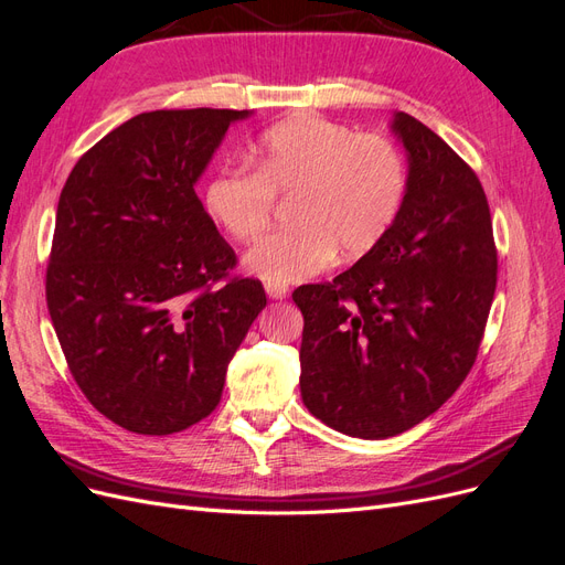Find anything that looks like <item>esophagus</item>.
Here are the masks:
<instances>
[{"mask_svg": "<svg viewBox=\"0 0 565 565\" xmlns=\"http://www.w3.org/2000/svg\"><path fill=\"white\" fill-rule=\"evenodd\" d=\"M264 289H266V295L270 297V299H282V297H287V292H289V287L285 285V282H266L264 285Z\"/></svg>", "mask_w": 565, "mask_h": 565, "instance_id": "obj_1", "label": "esophagus"}]
</instances>
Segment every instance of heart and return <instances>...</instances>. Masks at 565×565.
<instances>
[{
	"label": "heart",
	"mask_w": 565,
	"mask_h": 565,
	"mask_svg": "<svg viewBox=\"0 0 565 565\" xmlns=\"http://www.w3.org/2000/svg\"><path fill=\"white\" fill-rule=\"evenodd\" d=\"M252 169L224 167L204 185V207L235 241H254L273 218L276 195L292 198L289 218L245 254V268L270 282L311 278L334 254L355 259L396 221L407 167L384 136L355 134L318 115L270 127L252 150Z\"/></svg>",
	"instance_id": "heart-1"
}]
</instances>
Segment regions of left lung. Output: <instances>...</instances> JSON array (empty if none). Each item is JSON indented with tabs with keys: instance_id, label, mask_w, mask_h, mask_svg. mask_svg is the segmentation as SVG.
<instances>
[{
	"instance_id": "left-lung-1",
	"label": "left lung",
	"mask_w": 565,
	"mask_h": 565,
	"mask_svg": "<svg viewBox=\"0 0 565 565\" xmlns=\"http://www.w3.org/2000/svg\"><path fill=\"white\" fill-rule=\"evenodd\" d=\"M403 207L382 243L332 282L301 285V398L353 438L398 436L434 415L481 347L498 285L490 207L473 169L407 113Z\"/></svg>"
}]
</instances>
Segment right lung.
Here are the masks:
<instances>
[{
  "label": "right lung",
  "instance_id": "right-lung-1",
  "mask_svg": "<svg viewBox=\"0 0 565 565\" xmlns=\"http://www.w3.org/2000/svg\"><path fill=\"white\" fill-rule=\"evenodd\" d=\"M249 110H152L106 134L67 177L46 306L87 401L117 426L167 436L207 417L266 306L195 183Z\"/></svg>",
  "mask_w": 565,
  "mask_h": 565
}]
</instances>
